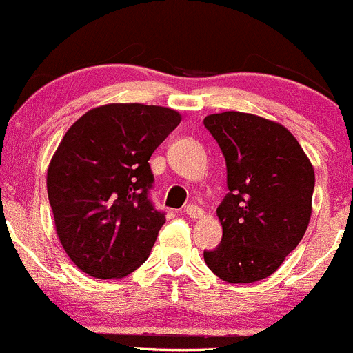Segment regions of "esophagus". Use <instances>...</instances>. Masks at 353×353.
Masks as SVG:
<instances>
[{
  "label": "esophagus",
  "mask_w": 353,
  "mask_h": 353,
  "mask_svg": "<svg viewBox=\"0 0 353 353\" xmlns=\"http://www.w3.org/2000/svg\"><path fill=\"white\" fill-rule=\"evenodd\" d=\"M183 212L187 214L188 217H192V219H197V217L202 216L203 210L201 209V207L194 205V203H188V205L183 207Z\"/></svg>",
  "instance_id": "34e87169"
}]
</instances>
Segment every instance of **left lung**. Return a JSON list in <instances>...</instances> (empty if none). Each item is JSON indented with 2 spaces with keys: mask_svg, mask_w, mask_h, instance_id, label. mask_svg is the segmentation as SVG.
I'll list each match as a JSON object with an SVG mask.
<instances>
[{
  "mask_svg": "<svg viewBox=\"0 0 353 353\" xmlns=\"http://www.w3.org/2000/svg\"><path fill=\"white\" fill-rule=\"evenodd\" d=\"M203 125L226 159L228 194L217 207L223 239L203 250L207 267L231 284L274 274L307 230L314 170L277 122L241 112L207 115Z\"/></svg>",
  "mask_w": 353,
  "mask_h": 353,
  "instance_id": "8db88e82",
  "label": "left lung"
}]
</instances>
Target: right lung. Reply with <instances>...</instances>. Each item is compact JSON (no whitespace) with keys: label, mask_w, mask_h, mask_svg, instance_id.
Listing matches in <instances>:
<instances>
[{"label":"right lung","mask_w":353,"mask_h":353,"mask_svg":"<svg viewBox=\"0 0 353 353\" xmlns=\"http://www.w3.org/2000/svg\"><path fill=\"white\" fill-rule=\"evenodd\" d=\"M180 121L172 108L110 103L69 127L47 170V194L61 245L81 272L121 279L150 256L165 224L150 199V158Z\"/></svg>","instance_id":"right-lung-1"}]
</instances>
